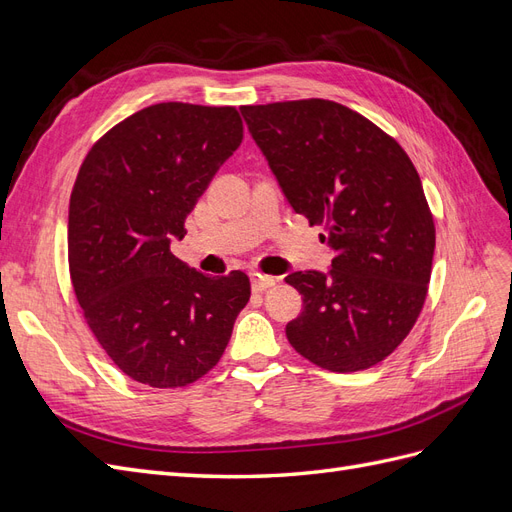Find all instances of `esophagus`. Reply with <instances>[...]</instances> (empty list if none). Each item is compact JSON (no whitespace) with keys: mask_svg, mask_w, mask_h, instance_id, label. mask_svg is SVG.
Masks as SVG:
<instances>
[{"mask_svg":"<svg viewBox=\"0 0 512 512\" xmlns=\"http://www.w3.org/2000/svg\"><path fill=\"white\" fill-rule=\"evenodd\" d=\"M277 284V277L273 275H262V273H252V290L254 292H262L271 286Z\"/></svg>","mask_w":512,"mask_h":512,"instance_id":"1","label":"esophagus"}]
</instances>
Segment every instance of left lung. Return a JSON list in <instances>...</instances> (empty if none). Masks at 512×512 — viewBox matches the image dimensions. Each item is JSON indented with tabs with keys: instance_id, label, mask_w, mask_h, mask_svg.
<instances>
[{
	"instance_id": "8db88e82",
	"label": "left lung",
	"mask_w": 512,
	"mask_h": 512,
	"mask_svg": "<svg viewBox=\"0 0 512 512\" xmlns=\"http://www.w3.org/2000/svg\"><path fill=\"white\" fill-rule=\"evenodd\" d=\"M290 203L335 252L331 271L286 277L303 312L286 337L314 365L348 374L384 361L421 314L436 228L408 153L331 100L241 106Z\"/></svg>"
}]
</instances>
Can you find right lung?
<instances>
[{"label":"right lung","mask_w":512,"mask_h":512,"mask_svg":"<svg viewBox=\"0 0 512 512\" xmlns=\"http://www.w3.org/2000/svg\"><path fill=\"white\" fill-rule=\"evenodd\" d=\"M241 141L232 106L162 102L108 130L76 177L68 213L74 294L111 361L153 389L192 384L218 365L250 301L243 271L211 277L170 252Z\"/></svg>","instance_id":"obj_1"}]
</instances>
